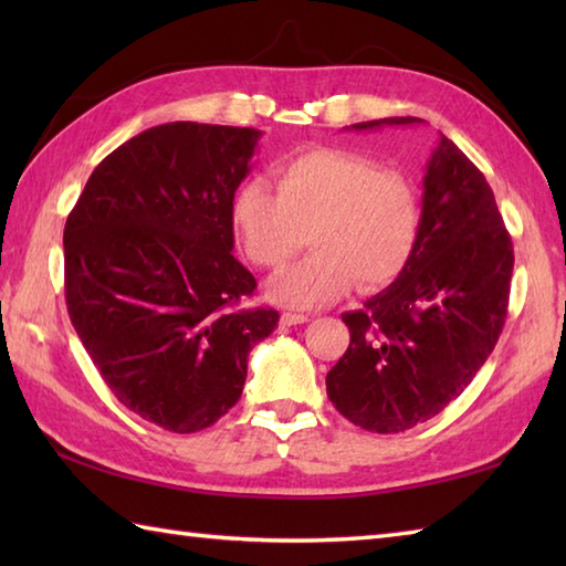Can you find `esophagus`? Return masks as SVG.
<instances>
[{"label": "esophagus", "mask_w": 566, "mask_h": 566, "mask_svg": "<svg viewBox=\"0 0 566 566\" xmlns=\"http://www.w3.org/2000/svg\"><path fill=\"white\" fill-rule=\"evenodd\" d=\"M280 321H282V326H298V323H306L308 316L306 314H292V311H284Z\"/></svg>", "instance_id": "1"}]
</instances>
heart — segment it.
<instances>
[{"mask_svg": "<svg viewBox=\"0 0 566 566\" xmlns=\"http://www.w3.org/2000/svg\"><path fill=\"white\" fill-rule=\"evenodd\" d=\"M250 177L235 189L231 219L248 258L280 270L308 243L314 255L268 284L274 302L316 308L338 302L355 280L365 290L403 272L418 238V199L396 170L357 153L316 148Z\"/></svg>", "mask_w": 566, "mask_h": 566, "instance_id": "heart-1", "label": "heart"}]
</instances>
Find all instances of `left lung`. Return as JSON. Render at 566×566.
<instances>
[{"label": "left lung", "mask_w": 566, "mask_h": 566, "mask_svg": "<svg viewBox=\"0 0 566 566\" xmlns=\"http://www.w3.org/2000/svg\"><path fill=\"white\" fill-rule=\"evenodd\" d=\"M391 116L355 130L418 126ZM513 243L494 191L440 134L426 163L413 255L396 280L343 314L350 345L326 377L333 406L371 432L438 416L494 350L506 321Z\"/></svg>", "instance_id": "8db88e82"}]
</instances>
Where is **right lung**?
<instances>
[{
    "mask_svg": "<svg viewBox=\"0 0 566 566\" xmlns=\"http://www.w3.org/2000/svg\"><path fill=\"white\" fill-rule=\"evenodd\" d=\"M262 130L175 122L97 165L65 223V302L84 350L130 411L170 432L213 426L243 394L274 308L238 311L231 201Z\"/></svg>",
    "mask_w": 566,
    "mask_h": 566,
    "instance_id": "1",
    "label": "right lung"
}]
</instances>
